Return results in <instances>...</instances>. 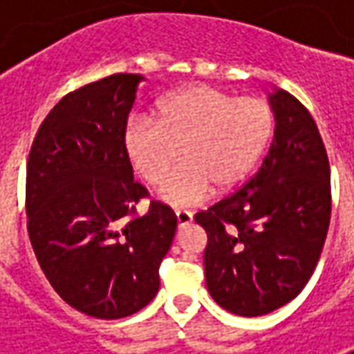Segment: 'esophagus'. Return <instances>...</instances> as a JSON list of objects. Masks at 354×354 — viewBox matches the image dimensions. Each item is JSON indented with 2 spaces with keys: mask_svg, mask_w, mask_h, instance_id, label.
I'll use <instances>...</instances> for the list:
<instances>
[{
  "mask_svg": "<svg viewBox=\"0 0 354 354\" xmlns=\"http://www.w3.org/2000/svg\"><path fill=\"white\" fill-rule=\"evenodd\" d=\"M176 220H178V227H185L193 222V214L189 210H176Z\"/></svg>",
  "mask_w": 354,
  "mask_h": 354,
  "instance_id": "obj_1",
  "label": "esophagus"
}]
</instances>
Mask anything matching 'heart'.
I'll return each instance as SVG.
<instances>
[{
    "label": "heart",
    "instance_id": "obj_1",
    "mask_svg": "<svg viewBox=\"0 0 354 354\" xmlns=\"http://www.w3.org/2000/svg\"><path fill=\"white\" fill-rule=\"evenodd\" d=\"M274 115L261 98H239L207 85H193L162 98L157 121L132 117L124 151L146 184H161L180 161L185 165L162 185L172 205H193L210 189L227 193L245 180L273 136Z\"/></svg>",
    "mask_w": 354,
    "mask_h": 354
}]
</instances>
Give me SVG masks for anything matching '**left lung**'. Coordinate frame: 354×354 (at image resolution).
<instances>
[{
	"mask_svg": "<svg viewBox=\"0 0 354 354\" xmlns=\"http://www.w3.org/2000/svg\"><path fill=\"white\" fill-rule=\"evenodd\" d=\"M274 136L241 189L195 214L207 231L205 277L214 301L261 317L292 301L319 263L332 195L324 142L313 115L282 88L269 94Z\"/></svg>",
	"mask_w": 354,
	"mask_h": 354,
	"instance_id": "8db88e82",
	"label": "left lung"
}]
</instances>
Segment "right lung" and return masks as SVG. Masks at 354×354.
Instances as JSON below:
<instances>
[{
	"label": "right lung",
	"mask_w": 354,
	"mask_h": 354,
	"mask_svg": "<svg viewBox=\"0 0 354 354\" xmlns=\"http://www.w3.org/2000/svg\"><path fill=\"white\" fill-rule=\"evenodd\" d=\"M140 73L66 94L39 127L26 167L28 235L58 296L94 319H123L159 292L176 214L132 176L124 129Z\"/></svg>",
	"instance_id": "right-lung-1"
}]
</instances>
